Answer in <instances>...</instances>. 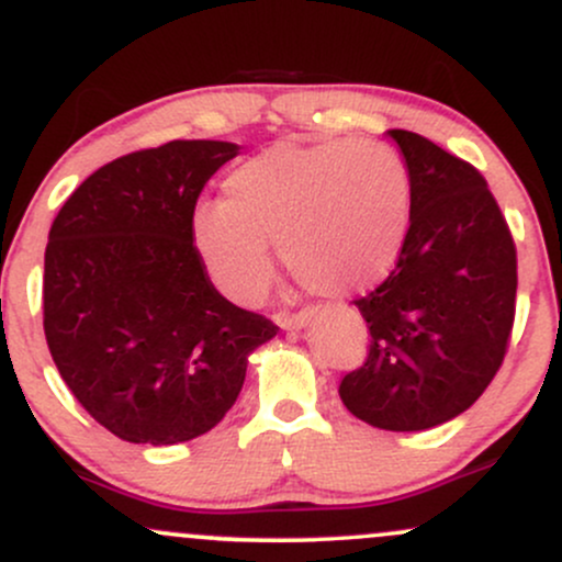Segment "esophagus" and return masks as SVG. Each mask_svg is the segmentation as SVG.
<instances>
[{
	"label": "esophagus",
	"mask_w": 562,
	"mask_h": 562,
	"mask_svg": "<svg viewBox=\"0 0 562 562\" xmlns=\"http://www.w3.org/2000/svg\"><path fill=\"white\" fill-rule=\"evenodd\" d=\"M312 317V308H301V312H280L277 314V322H280V327H285V330H301L303 325H308Z\"/></svg>",
	"instance_id": "esophagus-1"
}]
</instances>
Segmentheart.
<instances>
[{
    "label": "heart",
    "mask_w": 562,
    "mask_h": 562,
    "mask_svg": "<svg viewBox=\"0 0 562 562\" xmlns=\"http://www.w3.org/2000/svg\"><path fill=\"white\" fill-rule=\"evenodd\" d=\"M222 190L192 209L190 243L218 293L243 306L272 282L269 240L308 290L351 295L391 274L409 235L412 173L383 142H277Z\"/></svg>",
    "instance_id": "b5f03b06"
}]
</instances>
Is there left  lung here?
<instances>
[{
	"mask_svg": "<svg viewBox=\"0 0 562 562\" xmlns=\"http://www.w3.org/2000/svg\"><path fill=\"white\" fill-rule=\"evenodd\" d=\"M412 173V222L393 272L357 299L370 353L340 398L383 430H428L488 389L515 322L518 256L486 179L430 139L391 128Z\"/></svg>",
	"mask_w": 562,
	"mask_h": 562,
	"instance_id": "1",
	"label": "left lung"
}]
</instances>
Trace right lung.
I'll return each instance as SVG.
<instances>
[{
	"instance_id": "right-lung-1",
	"label": "right lung",
	"mask_w": 562,
	"mask_h": 562,
	"mask_svg": "<svg viewBox=\"0 0 562 562\" xmlns=\"http://www.w3.org/2000/svg\"><path fill=\"white\" fill-rule=\"evenodd\" d=\"M240 147L173 139L97 169L63 203L44 250V335L60 378L132 443L209 434L248 353L280 327L224 299L190 243L205 182Z\"/></svg>"
}]
</instances>
